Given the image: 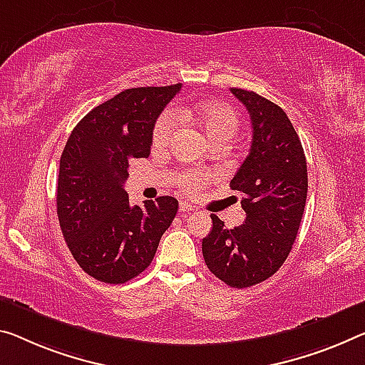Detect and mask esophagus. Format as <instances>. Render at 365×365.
Masks as SVG:
<instances>
[{"label": "esophagus", "mask_w": 365, "mask_h": 365, "mask_svg": "<svg viewBox=\"0 0 365 365\" xmlns=\"http://www.w3.org/2000/svg\"><path fill=\"white\" fill-rule=\"evenodd\" d=\"M192 210H195V207L187 204V202H181V204H179V212H181L182 215H186V214H189V212H192Z\"/></svg>", "instance_id": "34e87169"}]
</instances>
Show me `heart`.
I'll use <instances>...</instances> for the list:
<instances>
[{
  "mask_svg": "<svg viewBox=\"0 0 365 365\" xmlns=\"http://www.w3.org/2000/svg\"><path fill=\"white\" fill-rule=\"evenodd\" d=\"M178 119L192 122L199 127L204 135L209 138L210 143L215 142H230L237 135L240 128V119L237 110L227 103L220 101H205L186 108L179 106L175 110H166L163 115L156 120L153 128V147L156 150L170 148L175 142L179 132ZM207 181V176H202L194 171H181L178 175L179 186L184 187L187 192H195Z\"/></svg>",
  "mask_w": 365,
  "mask_h": 365,
  "instance_id": "b5f03b06",
  "label": "heart"
}]
</instances>
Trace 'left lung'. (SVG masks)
I'll return each instance as SVG.
<instances>
[{
  "label": "left lung",
  "instance_id": "1",
  "mask_svg": "<svg viewBox=\"0 0 365 365\" xmlns=\"http://www.w3.org/2000/svg\"><path fill=\"white\" fill-rule=\"evenodd\" d=\"M230 91L246 106L253 125L250 155L230 182L243 194L246 220L228 230L212 214L202 255L215 277L245 289L271 277L287 259L305 210L308 175L302 142L287 114L255 91Z\"/></svg>",
  "mask_w": 365,
  "mask_h": 365
}]
</instances>
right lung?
Segmentation results:
<instances>
[{
	"label": "right lung",
	"instance_id": "add662e5",
	"mask_svg": "<svg viewBox=\"0 0 365 365\" xmlns=\"http://www.w3.org/2000/svg\"><path fill=\"white\" fill-rule=\"evenodd\" d=\"M181 85L125 89L89 110L60 158L57 214L75 261L106 284H124L153 261L178 200L161 195L128 204L133 158H148L155 122Z\"/></svg>",
	"mask_w": 365,
	"mask_h": 365
}]
</instances>
